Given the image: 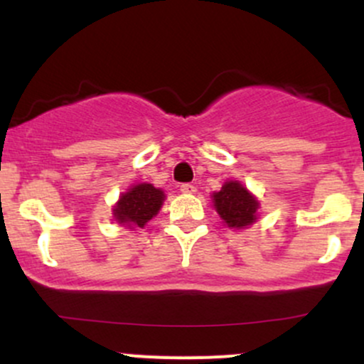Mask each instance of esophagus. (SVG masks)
<instances>
[{"instance_id":"34e87169","label":"esophagus","mask_w":364,"mask_h":364,"mask_svg":"<svg viewBox=\"0 0 364 364\" xmlns=\"http://www.w3.org/2000/svg\"><path fill=\"white\" fill-rule=\"evenodd\" d=\"M179 190H181V193H186V195H191L195 193L196 188L193 185H190V183H183L181 186H179Z\"/></svg>"}]
</instances>
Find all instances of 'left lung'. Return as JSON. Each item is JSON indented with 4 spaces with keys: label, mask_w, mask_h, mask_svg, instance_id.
Returning a JSON list of instances; mask_svg holds the SVG:
<instances>
[{
    "label": "left lung",
    "mask_w": 364,
    "mask_h": 364,
    "mask_svg": "<svg viewBox=\"0 0 364 364\" xmlns=\"http://www.w3.org/2000/svg\"><path fill=\"white\" fill-rule=\"evenodd\" d=\"M214 208L228 228L243 229L252 225L258 215V200L240 181H225L219 191L212 195Z\"/></svg>",
    "instance_id": "8db88e82"
}]
</instances>
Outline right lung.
I'll list each match as a JSON object with an SVG mask.
<instances>
[{"mask_svg": "<svg viewBox=\"0 0 364 364\" xmlns=\"http://www.w3.org/2000/svg\"><path fill=\"white\" fill-rule=\"evenodd\" d=\"M164 191L150 183L133 185L127 193H121L118 203L112 208V215L121 225L128 229L144 228L145 224L159 214L164 203Z\"/></svg>", "mask_w": 364, "mask_h": 364, "instance_id": "1", "label": "right lung"}]
</instances>
